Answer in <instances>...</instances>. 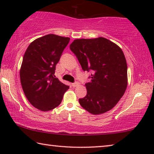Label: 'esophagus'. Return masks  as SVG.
Instances as JSON below:
<instances>
[{
	"instance_id": "obj_1",
	"label": "esophagus",
	"mask_w": 154,
	"mask_h": 154,
	"mask_svg": "<svg viewBox=\"0 0 154 154\" xmlns=\"http://www.w3.org/2000/svg\"><path fill=\"white\" fill-rule=\"evenodd\" d=\"M78 85H79V83L78 82H75V83H72V87H77Z\"/></svg>"
}]
</instances>
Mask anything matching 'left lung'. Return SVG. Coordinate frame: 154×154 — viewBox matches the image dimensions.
<instances>
[{"instance_id": "left-lung-1", "label": "left lung", "mask_w": 154, "mask_h": 154, "mask_svg": "<svg viewBox=\"0 0 154 154\" xmlns=\"http://www.w3.org/2000/svg\"><path fill=\"white\" fill-rule=\"evenodd\" d=\"M70 49L83 71H92L85 83L87 94L79 102L93 115L111 110L124 94L128 85L127 63L123 51L104 37L75 39Z\"/></svg>"}]
</instances>
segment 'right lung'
I'll return each mask as SVG.
<instances>
[{
  "label": "right lung",
  "mask_w": 154,
  "mask_h": 154,
  "mask_svg": "<svg viewBox=\"0 0 154 154\" xmlns=\"http://www.w3.org/2000/svg\"><path fill=\"white\" fill-rule=\"evenodd\" d=\"M70 38L49 34L33 41L26 51L20 76L23 91L31 105L42 111L61 103L69 86L54 77L59 62Z\"/></svg>",
  "instance_id": "obj_1"
}]
</instances>
